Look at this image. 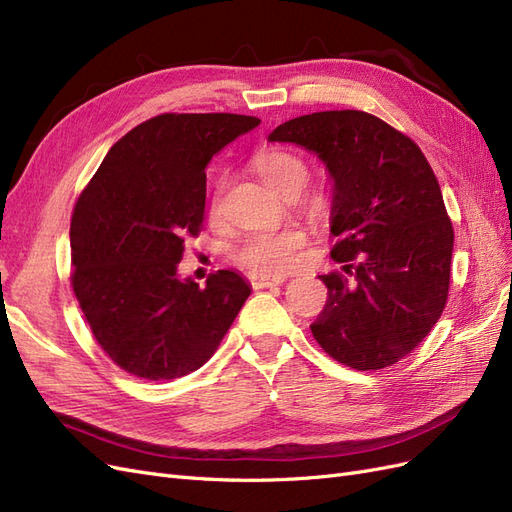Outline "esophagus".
Instances as JSON below:
<instances>
[{
	"label": "esophagus",
	"mask_w": 512,
	"mask_h": 512,
	"mask_svg": "<svg viewBox=\"0 0 512 512\" xmlns=\"http://www.w3.org/2000/svg\"><path fill=\"white\" fill-rule=\"evenodd\" d=\"M288 280L286 275H271V273H262V271H252L250 273V282L254 288H269V286H280Z\"/></svg>",
	"instance_id": "34e87169"
}]
</instances>
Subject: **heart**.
<instances>
[{
    "instance_id": "heart-1",
    "label": "heart",
    "mask_w": 512,
    "mask_h": 512,
    "mask_svg": "<svg viewBox=\"0 0 512 512\" xmlns=\"http://www.w3.org/2000/svg\"><path fill=\"white\" fill-rule=\"evenodd\" d=\"M256 168L260 177L267 181L271 190L280 196L288 194H301L307 183V164L288 151H269L262 153L256 160ZM224 190V179H220L218 188L213 194L211 215L218 218L220 215V196ZM312 209H324V198L314 196L309 200ZM305 245V235L299 228H282V230H256L250 232L235 250V258L241 265L256 269V271H284L294 265L301 247Z\"/></svg>"
}]
</instances>
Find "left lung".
Returning <instances> with one entry per match:
<instances>
[{
    "mask_svg": "<svg viewBox=\"0 0 512 512\" xmlns=\"http://www.w3.org/2000/svg\"><path fill=\"white\" fill-rule=\"evenodd\" d=\"M269 141L314 153L331 179V256L351 277L320 275L329 299L312 324L316 342L359 371L404 359L446 305L455 241L423 151L363 111L290 119Z\"/></svg>",
    "mask_w": 512,
    "mask_h": 512,
    "instance_id": "1",
    "label": "left lung"
}]
</instances>
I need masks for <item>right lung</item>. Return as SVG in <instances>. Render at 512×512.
<instances>
[{
    "mask_svg": "<svg viewBox=\"0 0 512 512\" xmlns=\"http://www.w3.org/2000/svg\"><path fill=\"white\" fill-rule=\"evenodd\" d=\"M258 123L230 113L153 117L108 149L74 207V294L102 350L136 378L203 367L250 297L237 271L198 288L177 265L185 239L203 228L207 164Z\"/></svg>",
    "mask_w": 512,
    "mask_h": 512,
    "instance_id": "1",
    "label": "right lung"
}]
</instances>
